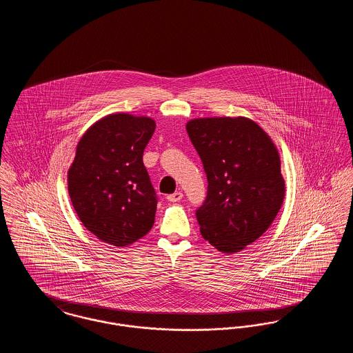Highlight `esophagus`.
Here are the masks:
<instances>
[{
	"instance_id": "34e87169",
	"label": "esophagus",
	"mask_w": 353,
	"mask_h": 353,
	"mask_svg": "<svg viewBox=\"0 0 353 353\" xmlns=\"http://www.w3.org/2000/svg\"><path fill=\"white\" fill-rule=\"evenodd\" d=\"M167 199H168V201L170 202H179L183 199V193H181V192H174V193L169 194Z\"/></svg>"
}]
</instances>
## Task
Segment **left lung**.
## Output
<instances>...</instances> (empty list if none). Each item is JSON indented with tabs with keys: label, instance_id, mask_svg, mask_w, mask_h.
<instances>
[{
	"label": "left lung",
	"instance_id": "1",
	"mask_svg": "<svg viewBox=\"0 0 353 353\" xmlns=\"http://www.w3.org/2000/svg\"><path fill=\"white\" fill-rule=\"evenodd\" d=\"M208 177L196 212L200 232L219 252L243 250L263 234L285 199L279 153L252 119L199 118L186 123Z\"/></svg>",
	"mask_w": 353,
	"mask_h": 353
}]
</instances>
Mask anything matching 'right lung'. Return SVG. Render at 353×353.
I'll return each mask as SVG.
<instances>
[{"label":"right lung","instance_id":"1","mask_svg":"<svg viewBox=\"0 0 353 353\" xmlns=\"http://www.w3.org/2000/svg\"><path fill=\"white\" fill-rule=\"evenodd\" d=\"M148 117L110 114L81 137L68 169V194L85 229L117 248L153 226L157 197L143 163L154 132Z\"/></svg>","mask_w":353,"mask_h":353}]
</instances>
